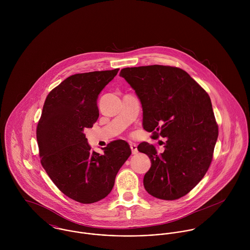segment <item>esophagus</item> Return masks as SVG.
Masks as SVG:
<instances>
[{
    "label": "esophagus",
    "instance_id": "esophagus-1",
    "mask_svg": "<svg viewBox=\"0 0 250 250\" xmlns=\"http://www.w3.org/2000/svg\"><path fill=\"white\" fill-rule=\"evenodd\" d=\"M130 148H131V150H132V154H137L138 153V146H137V144H135V143H131L130 144Z\"/></svg>",
    "mask_w": 250,
    "mask_h": 250
}]
</instances>
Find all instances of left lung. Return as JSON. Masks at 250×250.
<instances>
[{"label":"left lung","mask_w":250,"mask_h":250,"mask_svg":"<svg viewBox=\"0 0 250 250\" xmlns=\"http://www.w3.org/2000/svg\"><path fill=\"white\" fill-rule=\"evenodd\" d=\"M120 76L142 102L144 130L154 140L167 138L161 153L153 144L138 146L152 164L143 186L156 198L178 199L201 181L213 160L218 127L210 96L174 66L127 67Z\"/></svg>","instance_id":"obj_1"}]
</instances>
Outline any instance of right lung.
<instances>
[{
    "mask_svg": "<svg viewBox=\"0 0 250 250\" xmlns=\"http://www.w3.org/2000/svg\"><path fill=\"white\" fill-rule=\"evenodd\" d=\"M118 70L68 77L47 95L37 123L42 167L62 193L83 204L107 196L118 170L131 155L129 144L122 140L110 142L103 154L94 152L83 134L97 121L98 95Z\"/></svg>",
    "mask_w": 250,
    "mask_h": 250,
    "instance_id": "add662e5",
    "label": "right lung"
}]
</instances>
